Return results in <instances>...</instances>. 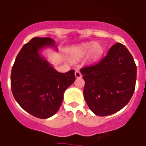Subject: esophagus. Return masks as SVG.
I'll return each mask as SVG.
<instances>
[{"label": "esophagus", "instance_id": "esophagus-1", "mask_svg": "<svg viewBox=\"0 0 146 146\" xmlns=\"http://www.w3.org/2000/svg\"><path fill=\"white\" fill-rule=\"evenodd\" d=\"M74 74H75V77H77V78H80V77H82V74H81L79 70H76Z\"/></svg>", "mask_w": 146, "mask_h": 146}]
</instances>
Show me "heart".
Returning <instances> with one entry per match:
<instances>
[{
    "label": "heart",
    "instance_id": "1",
    "mask_svg": "<svg viewBox=\"0 0 146 146\" xmlns=\"http://www.w3.org/2000/svg\"><path fill=\"white\" fill-rule=\"evenodd\" d=\"M80 51L82 54L90 52V57L93 60H96L101 57L103 53V47L98 43H88L82 45Z\"/></svg>",
    "mask_w": 146,
    "mask_h": 146
}]
</instances>
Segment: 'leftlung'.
<instances>
[{
	"mask_svg": "<svg viewBox=\"0 0 146 146\" xmlns=\"http://www.w3.org/2000/svg\"><path fill=\"white\" fill-rule=\"evenodd\" d=\"M85 86L84 98L91 111L106 116L128 104L135 89L137 66L124 45H113L96 64L80 69Z\"/></svg>",
	"mask_w": 146,
	"mask_h": 146,
	"instance_id": "obj_1",
	"label": "left lung"
}]
</instances>
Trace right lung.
I'll return each instance as SVG.
<instances>
[{
  "label": "right lung",
  "instance_id": "obj_1",
  "mask_svg": "<svg viewBox=\"0 0 146 146\" xmlns=\"http://www.w3.org/2000/svg\"><path fill=\"white\" fill-rule=\"evenodd\" d=\"M55 47L49 37H35L18 53L11 74L13 96L27 113L38 118H50L57 113L64 93L74 82V70L60 73L41 57L44 47Z\"/></svg>",
  "mask_w": 146,
  "mask_h": 146
}]
</instances>
